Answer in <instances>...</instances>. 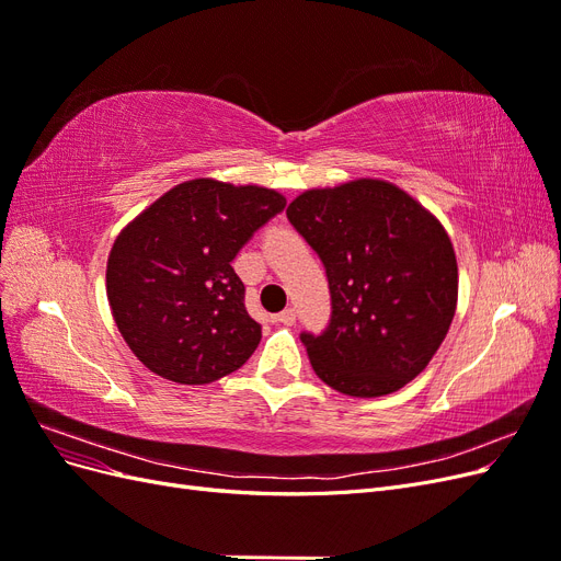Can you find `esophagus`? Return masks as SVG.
<instances>
[{"mask_svg": "<svg viewBox=\"0 0 561 561\" xmlns=\"http://www.w3.org/2000/svg\"><path fill=\"white\" fill-rule=\"evenodd\" d=\"M276 320H278V322H283V325H295L297 311H295V309H285V311H280V313L276 316Z\"/></svg>", "mask_w": 561, "mask_h": 561, "instance_id": "obj_1", "label": "esophagus"}]
</instances>
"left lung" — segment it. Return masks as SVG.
Returning a JSON list of instances; mask_svg holds the SVG:
<instances>
[{
    "instance_id": "obj_1",
    "label": "left lung",
    "mask_w": 561,
    "mask_h": 561,
    "mask_svg": "<svg viewBox=\"0 0 561 561\" xmlns=\"http://www.w3.org/2000/svg\"><path fill=\"white\" fill-rule=\"evenodd\" d=\"M287 219L330 283V325L301 334L316 375L353 398L396 393L419 377L445 342L458 297L456 254L439 219L371 178L304 192Z\"/></svg>"
}]
</instances>
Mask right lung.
<instances>
[{
    "instance_id": "obj_1",
    "label": "right lung",
    "mask_w": 561,
    "mask_h": 561,
    "mask_svg": "<svg viewBox=\"0 0 561 561\" xmlns=\"http://www.w3.org/2000/svg\"><path fill=\"white\" fill-rule=\"evenodd\" d=\"M283 208L276 190L198 178L124 227L107 260V299L135 358L192 386L245 365L262 328L245 311V285L231 262Z\"/></svg>"
}]
</instances>
